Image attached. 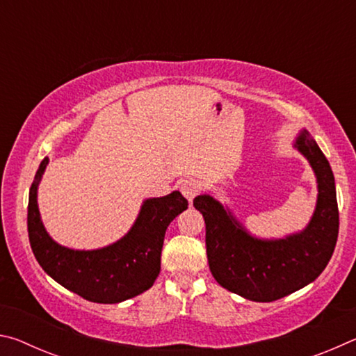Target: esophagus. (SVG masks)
<instances>
[{
	"mask_svg": "<svg viewBox=\"0 0 356 356\" xmlns=\"http://www.w3.org/2000/svg\"><path fill=\"white\" fill-rule=\"evenodd\" d=\"M200 190H201V185L196 179H186V180H182V184H180V191H182V195L190 202L197 196Z\"/></svg>",
	"mask_w": 356,
	"mask_h": 356,
	"instance_id": "obj_1",
	"label": "esophagus"
}]
</instances>
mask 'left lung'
Segmentation results:
<instances>
[{"mask_svg":"<svg viewBox=\"0 0 356 356\" xmlns=\"http://www.w3.org/2000/svg\"><path fill=\"white\" fill-rule=\"evenodd\" d=\"M317 176V206L308 227L280 240L251 237L229 210L212 196L195 197L193 206L206 221L209 267L218 284L251 301H275L314 281L333 256L339 210L334 176L317 143L303 131L295 141Z\"/></svg>","mask_w":356,"mask_h":356,"instance_id":"1","label":"left lung"}]
</instances>
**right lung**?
Here are the masks:
<instances>
[{
  "mask_svg": "<svg viewBox=\"0 0 356 356\" xmlns=\"http://www.w3.org/2000/svg\"><path fill=\"white\" fill-rule=\"evenodd\" d=\"M47 165L48 159L42 160L28 202L29 243L40 267L63 287L94 303H119L152 287L160 273L166 229L188 207L180 191L144 201L134 227L119 242L102 250L75 251L53 242L42 225L38 185Z\"/></svg>",
  "mask_w": 356,
  "mask_h": 356,
  "instance_id": "1",
  "label": "right lung"
}]
</instances>
